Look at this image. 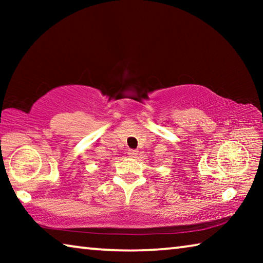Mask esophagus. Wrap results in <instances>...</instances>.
I'll use <instances>...</instances> for the list:
<instances>
[{"instance_id":"1","label":"esophagus","mask_w":263,"mask_h":263,"mask_svg":"<svg viewBox=\"0 0 263 263\" xmlns=\"http://www.w3.org/2000/svg\"><path fill=\"white\" fill-rule=\"evenodd\" d=\"M127 154H128V157H130V158H136L138 155V151L137 149H128Z\"/></svg>"}]
</instances>
